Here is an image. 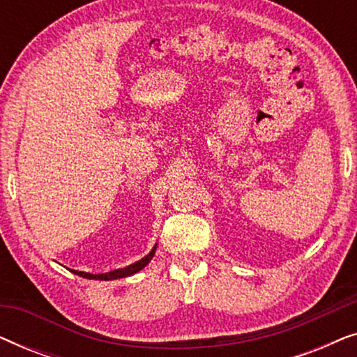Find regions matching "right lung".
<instances>
[{
    "mask_svg": "<svg viewBox=\"0 0 357 357\" xmlns=\"http://www.w3.org/2000/svg\"><path fill=\"white\" fill-rule=\"evenodd\" d=\"M155 248H158V243L153 247V250H151L148 255L144 258H141V260L131 263V265L125 266V268H119V270H114V271H109V273H100V275H92V273H86V271H77V270H71L75 275L81 276V278H86V280H100V281H112V280H119V278H126V276H131L135 275V273H138L143 270V268L148 265V263L153 260L154 253H155Z\"/></svg>",
    "mask_w": 357,
    "mask_h": 357,
    "instance_id": "obj_1",
    "label": "right lung"
}]
</instances>
